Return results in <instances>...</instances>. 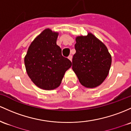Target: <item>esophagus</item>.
Returning a JSON list of instances; mask_svg holds the SVG:
<instances>
[{
  "label": "esophagus",
  "instance_id": "esophagus-1",
  "mask_svg": "<svg viewBox=\"0 0 131 131\" xmlns=\"http://www.w3.org/2000/svg\"><path fill=\"white\" fill-rule=\"evenodd\" d=\"M72 58H73V57H72V56H71V55H70V56H69V57H68V59H69V60H70L71 61H72Z\"/></svg>",
  "mask_w": 131,
  "mask_h": 131
}]
</instances>
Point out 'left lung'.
<instances>
[{"label": "left lung", "instance_id": "8db88e82", "mask_svg": "<svg viewBox=\"0 0 131 131\" xmlns=\"http://www.w3.org/2000/svg\"><path fill=\"white\" fill-rule=\"evenodd\" d=\"M76 42L73 70L84 87L98 86L108 75L111 55L105 45L91 33H88L85 36H78Z\"/></svg>", "mask_w": 131, "mask_h": 131}]
</instances>
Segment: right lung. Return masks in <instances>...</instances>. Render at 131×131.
Segmentation results:
<instances>
[{
    "label": "right lung",
    "mask_w": 131,
    "mask_h": 131,
    "mask_svg": "<svg viewBox=\"0 0 131 131\" xmlns=\"http://www.w3.org/2000/svg\"><path fill=\"white\" fill-rule=\"evenodd\" d=\"M58 33L45 29L31 43L24 58L28 76L37 86L52 90L61 84L71 61L61 54L57 45Z\"/></svg>",
    "instance_id": "right-lung-1"
}]
</instances>
